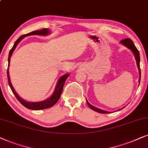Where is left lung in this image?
Returning <instances> with one entry per match:
<instances>
[{
  "mask_svg": "<svg viewBox=\"0 0 148 148\" xmlns=\"http://www.w3.org/2000/svg\"><path fill=\"white\" fill-rule=\"evenodd\" d=\"M120 43L124 45V46H126V47L129 48V49L131 50V51L134 53V57H135V59L136 61V65H137L138 69H139V82H140V78H141V70H140V56H139V51H138L137 48H136V46H134L133 42H132V41L130 40V39L126 38V39H125V40H122L120 42ZM87 103L88 104V106H89V107L91 108V109L93 110V111L98 112V113H111V112L105 111H103V110L100 109V108L94 107V106L89 104V102H88L87 100Z\"/></svg>",
  "mask_w": 148,
  "mask_h": 148,
  "instance_id": "1",
  "label": "left lung"
}]
</instances>
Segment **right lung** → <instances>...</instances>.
<instances>
[{"label": "right lung", "mask_w": 148, "mask_h": 148, "mask_svg": "<svg viewBox=\"0 0 148 148\" xmlns=\"http://www.w3.org/2000/svg\"><path fill=\"white\" fill-rule=\"evenodd\" d=\"M50 34V31L48 29H44L42 30H39V31H32V32L27 33V34L23 35L22 36H20L19 38L15 42L14 44V46H13L12 49L10 50V52H9V57H8V68H7V78H8V83L11 89H12V92L14 93L15 96L16 97V98L18 99V101L21 103L24 106H25L26 108H29V109H32V110H42V109H46V108H48L51 107L55 104L59 100V99L60 98V96L61 95V93H62L63 85H64L65 80H66L67 78L69 76L70 74H64V75L61 76V77L58 80L57 85H56V87L55 89V91H54L53 93L50 98H48L46 100L44 101H41V102H27V101H25L23 99L20 98V97L18 96V93H16V91H15L14 87H13L12 83H11L10 81V77H9V63H10V58L12 57L13 52L15 50V48H16L17 45L18 44L20 41H21L22 39L24 38L25 37L29 36V35H47Z\"/></svg>", "instance_id": "right-lung-1"}]
</instances>
